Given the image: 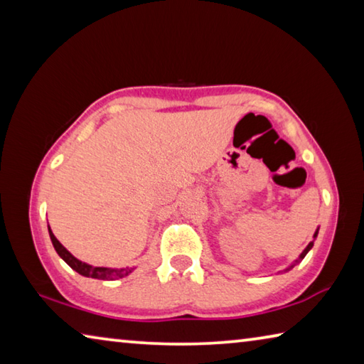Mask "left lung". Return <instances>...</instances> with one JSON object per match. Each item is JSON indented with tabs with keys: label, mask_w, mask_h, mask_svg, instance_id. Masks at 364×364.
Returning a JSON list of instances; mask_svg holds the SVG:
<instances>
[{
	"label": "left lung",
	"mask_w": 364,
	"mask_h": 364,
	"mask_svg": "<svg viewBox=\"0 0 364 364\" xmlns=\"http://www.w3.org/2000/svg\"><path fill=\"white\" fill-rule=\"evenodd\" d=\"M318 231H319V228H316V231H315V234H313V241H311L310 244H308V245H306V247L304 249V252H301V254L299 255V258H297V260H294V262H292L291 264H289V267H287L286 269H282V271H284V273H286V271H289V269H292V268L295 267V264H297L299 262H301V260H304V258H305V255L308 254V252H310V250H311V247H313V244H315V241H316Z\"/></svg>",
	"instance_id": "obj_1"
}]
</instances>
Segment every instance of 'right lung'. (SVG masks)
<instances>
[{"mask_svg": "<svg viewBox=\"0 0 364 364\" xmlns=\"http://www.w3.org/2000/svg\"><path fill=\"white\" fill-rule=\"evenodd\" d=\"M49 237H51V242L56 249L58 255L63 258V260L69 264L72 269H75L78 274L85 276V278H93V279H102V281H114V279H122L125 276L132 274L136 267H127V268H107V267H93V264L78 260L77 257H73L69 250H67L63 244H60L56 236H54L51 228L48 225Z\"/></svg>", "mask_w": 364, "mask_h": 364, "instance_id": "obj_1", "label": "right lung"}]
</instances>
